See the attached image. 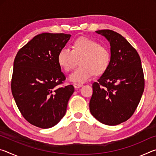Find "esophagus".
<instances>
[{
    "instance_id": "esophagus-1",
    "label": "esophagus",
    "mask_w": 156,
    "mask_h": 156,
    "mask_svg": "<svg viewBox=\"0 0 156 156\" xmlns=\"http://www.w3.org/2000/svg\"><path fill=\"white\" fill-rule=\"evenodd\" d=\"M73 87H74L75 89H79L80 87H81L83 86V84H80V83H73Z\"/></svg>"
}]
</instances>
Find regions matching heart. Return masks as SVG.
I'll return each mask as SVG.
<instances>
[{
	"mask_svg": "<svg viewBox=\"0 0 156 156\" xmlns=\"http://www.w3.org/2000/svg\"><path fill=\"white\" fill-rule=\"evenodd\" d=\"M79 60L78 67L69 75V80L83 83L94 74H103L111 63V54L107 47L93 39L80 37L73 42L72 50L62 48L57 56V61L65 72H69Z\"/></svg>",
	"mask_w": 156,
	"mask_h": 156,
	"instance_id": "b5f03b06",
	"label": "heart"
}]
</instances>
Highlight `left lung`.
Returning <instances> with one entry per match:
<instances>
[{"instance_id": "8db88e82", "label": "left lung", "mask_w": 156, "mask_h": 156, "mask_svg": "<svg viewBox=\"0 0 156 156\" xmlns=\"http://www.w3.org/2000/svg\"><path fill=\"white\" fill-rule=\"evenodd\" d=\"M111 46V63L106 72L93 83L89 110L107 125H117L133 114L144 89L141 60L131 44L114 31L98 30Z\"/></svg>"}]
</instances>
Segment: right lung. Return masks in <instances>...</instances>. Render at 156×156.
Here are the masks:
<instances>
[{
    "label": "right lung",
    "instance_id": "right-lung-1",
    "mask_svg": "<svg viewBox=\"0 0 156 156\" xmlns=\"http://www.w3.org/2000/svg\"><path fill=\"white\" fill-rule=\"evenodd\" d=\"M70 34L43 33L18 51L14 61L12 93L18 109L31 125L48 129L64 117L74 87H58L65 80L58 54Z\"/></svg>",
    "mask_w": 156,
    "mask_h": 156
}]
</instances>
